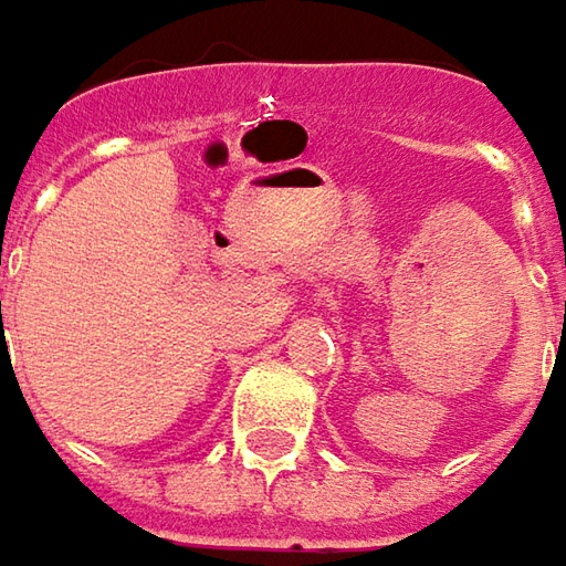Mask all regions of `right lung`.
Segmentation results:
<instances>
[{
  "label": "right lung",
  "instance_id": "right-lung-1",
  "mask_svg": "<svg viewBox=\"0 0 566 566\" xmlns=\"http://www.w3.org/2000/svg\"><path fill=\"white\" fill-rule=\"evenodd\" d=\"M0 306H2V303H0Z\"/></svg>",
  "mask_w": 566,
  "mask_h": 566
}]
</instances>
